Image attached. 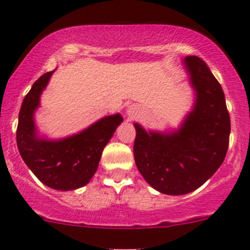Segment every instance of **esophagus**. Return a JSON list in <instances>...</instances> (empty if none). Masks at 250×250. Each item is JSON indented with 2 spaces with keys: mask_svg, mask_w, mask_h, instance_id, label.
Returning a JSON list of instances; mask_svg holds the SVG:
<instances>
[{
  "mask_svg": "<svg viewBox=\"0 0 250 250\" xmlns=\"http://www.w3.org/2000/svg\"><path fill=\"white\" fill-rule=\"evenodd\" d=\"M128 114L130 115H137V113H138V108L137 107H131L130 109H128Z\"/></svg>",
  "mask_w": 250,
  "mask_h": 250,
  "instance_id": "obj_1",
  "label": "esophagus"
}]
</instances>
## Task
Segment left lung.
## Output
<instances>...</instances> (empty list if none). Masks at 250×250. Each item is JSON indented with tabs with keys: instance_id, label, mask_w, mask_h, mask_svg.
<instances>
[{
	"instance_id": "obj_1",
	"label": "left lung",
	"mask_w": 250,
	"mask_h": 250,
	"mask_svg": "<svg viewBox=\"0 0 250 250\" xmlns=\"http://www.w3.org/2000/svg\"><path fill=\"white\" fill-rule=\"evenodd\" d=\"M184 64L196 91L184 124L167 133L135 124L138 171L153 188L171 196L194 191L215 174L226 157L231 130L224 91L206 62L188 56Z\"/></svg>"
}]
</instances>
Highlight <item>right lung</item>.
I'll return each mask as SVG.
<instances>
[{
	"label": "right lung",
	"instance_id": "right-lung-1",
	"mask_svg": "<svg viewBox=\"0 0 250 250\" xmlns=\"http://www.w3.org/2000/svg\"><path fill=\"white\" fill-rule=\"evenodd\" d=\"M53 71L40 76L24 97L17 127V145L25 164L42 184L53 189L71 191L85 186L92 179L103 149L122 124L123 117H104L81 132L62 140L40 137L34 113Z\"/></svg>",
	"mask_w": 250,
	"mask_h": 250
}]
</instances>
